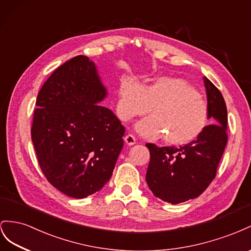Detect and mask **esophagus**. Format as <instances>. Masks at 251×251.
Returning <instances> with one entry per match:
<instances>
[{
    "label": "esophagus",
    "instance_id": "esophagus-1",
    "mask_svg": "<svg viewBox=\"0 0 251 251\" xmlns=\"http://www.w3.org/2000/svg\"><path fill=\"white\" fill-rule=\"evenodd\" d=\"M125 142L127 143L128 145H134L135 142H137V139H135V137H134L133 134L129 133V134H127L126 137H125Z\"/></svg>",
    "mask_w": 251,
    "mask_h": 251
}]
</instances>
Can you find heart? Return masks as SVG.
Wrapping results in <instances>:
<instances>
[{
	"mask_svg": "<svg viewBox=\"0 0 251 251\" xmlns=\"http://www.w3.org/2000/svg\"><path fill=\"white\" fill-rule=\"evenodd\" d=\"M152 116L137 124L138 132L149 140L159 139L171 146H185L198 140L209 125V107L191 84L177 77H160L143 87L133 80L120 90L119 112L124 121Z\"/></svg>",
	"mask_w": 251,
	"mask_h": 251,
	"instance_id": "b5f03b06",
	"label": "heart"
}]
</instances>
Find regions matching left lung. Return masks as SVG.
<instances>
[{"label": "left lung", "instance_id": "1", "mask_svg": "<svg viewBox=\"0 0 251 251\" xmlns=\"http://www.w3.org/2000/svg\"><path fill=\"white\" fill-rule=\"evenodd\" d=\"M211 123L195 142L180 147H157L151 143L146 182L163 201L178 204L198 198L217 176L227 144V108L221 91L204 76Z\"/></svg>", "mask_w": 251, "mask_h": 251}]
</instances>
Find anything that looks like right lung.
<instances>
[{"mask_svg": "<svg viewBox=\"0 0 251 251\" xmlns=\"http://www.w3.org/2000/svg\"><path fill=\"white\" fill-rule=\"evenodd\" d=\"M106 97L94 62L76 55L56 68L40 89L31 140L47 181L83 199L109 181L123 148L125 127L99 103Z\"/></svg>", "mask_w": 251, "mask_h": 251, "instance_id": "obj_1", "label": "right lung"}]
</instances>
